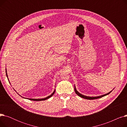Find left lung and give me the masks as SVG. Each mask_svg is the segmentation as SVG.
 Segmentation results:
<instances>
[{
	"instance_id": "8db88e82",
	"label": "left lung",
	"mask_w": 127,
	"mask_h": 127,
	"mask_svg": "<svg viewBox=\"0 0 127 127\" xmlns=\"http://www.w3.org/2000/svg\"><path fill=\"white\" fill-rule=\"evenodd\" d=\"M74 90H75L76 94L77 95H78L79 96H80V97H82V98H83L86 99H89V100H93V99H98V98H101V97H104V96H106V95H107L109 94L112 91H111L109 93H107V94L103 95H101V96H97V97H89V96H84V95H82L81 94H80V93H79V92L77 91V90H76V87H75V86Z\"/></svg>"
}]
</instances>
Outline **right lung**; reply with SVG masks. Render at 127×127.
<instances>
[{
    "mask_svg": "<svg viewBox=\"0 0 127 127\" xmlns=\"http://www.w3.org/2000/svg\"><path fill=\"white\" fill-rule=\"evenodd\" d=\"M6 70V77H7V78H8V75H7V73H6V70ZM8 80H9V79H8ZM9 83H10V82H9ZM55 90L54 91V92H53L50 96H48V97H46V98H42V99H31V98L28 99H28H29V100H33V101H42V100H45L48 99V98H50L53 94H55Z\"/></svg>",
    "mask_w": 127,
    "mask_h": 127,
    "instance_id": "add662e5",
    "label": "right lung"
}]
</instances>
